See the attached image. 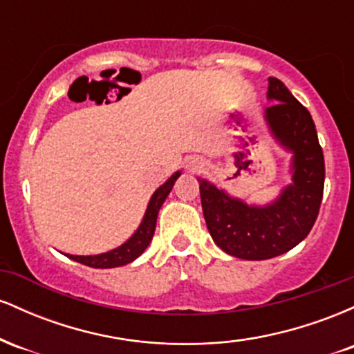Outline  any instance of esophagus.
Wrapping results in <instances>:
<instances>
[{
  "label": "esophagus",
  "mask_w": 354,
  "mask_h": 354,
  "mask_svg": "<svg viewBox=\"0 0 354 354\" xmlns=\"http://www.w3.org/2000/svg\"><path fill=\"white\" fill-rule=\"evenodd\" d=\"M186 169L189 173H201L205 169V163L201 160H198V158H191V160L186 161Z\"/></svg>",
  "instance_id": "obj_1"
}]
</instances>
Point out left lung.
I'll list each match as a JSON object with an SVG mask.
<instances>
[{"label":"left lung","mask_w":354,"mask_h":354,"mask_svg":"<svg viewBox=\"0 0 354 354\" xmlns=\"http://www.w3.org/2000/svg\"><path fill=\"white\" fill-rule=\"evenodd\" d=\"M265 108L268 131L274 143L290 153V183L274 200L246 203L208 180L198 178L201 206L213 241L234 258L261 261L293 250L308 236L324 186V158L315 123L306 108L279 80H268Z\"/></svg>","instance_id":"left-lung-1"}]
</instances>
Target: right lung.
<instances>
[{
    "instance_id": "add662e5",
    "label": "right lung",
    "mask_w": 354,
    "mask_h": 354,
    "mask_svg": "<svg viewBox=\"0 0 354 354\" xmlns=\"http://www.w3.org/2000/svg\"><path fill=\"white\" fill-rule=\"evenodd\" d=\"M181 176V171L178 169L176 173H173L171 176L166 180L163 185L160 186L149 198L148 206H146L145 216L141 219L140 226H138L135 233L131 234L123 245L113 248V250L106 251V253H100V254H88V256H81V254H68L64 253V256L73 259V261H78L81 265H86L91 268H118L128 265V263L135 261L138 256H141L145 253L146 248L149 246L151 243L154 230H156V219H158V213H160L161 206L168 198L169 191L173 189V185L176 183L178 178Z\"/></svg>"
}]
</instances>
